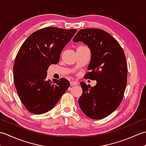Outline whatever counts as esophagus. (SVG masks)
<instances>
[{"mask_svg": "<svg viewBox=\"0 0 146 146\" xmlns=\"http://www.w3.org/2000/svg\"><path fill=\"white\" fill-rule=\"evenodd\" d=\"M78 83L76 82V81H74V80H72V81L70 82V85L71 86H74V85H78Z\"/></svg>", "mask_w": 146, "mask_h": 146, "instance_id": "obj_1", "label": "esophagus"}]
</instances>
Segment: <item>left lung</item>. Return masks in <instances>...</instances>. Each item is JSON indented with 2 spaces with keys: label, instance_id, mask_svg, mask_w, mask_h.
Segmentation results:
<instances>
[{
  "label": "left lung",
  "instance_id": "left-lung-1",
  "mask_svg": "<svg viewBox=\"0 0 146 146\" xmlns=\"http://www.w3.org/2000/svg\"><path fill=\"white\" fill-rule=\"evenodd\" d=\"M73 41H82L90 49L88 66L90 71L85 78L97 81L94 87L80 83L83 93L78 99L79 106L90 119H104L115 110L122 100L127 78L125 53L119 43L102 29L80 30Z\"/></svg>",
  "mask_w": 146,
  "mask_h": 146
}]
</instances>
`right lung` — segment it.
<instances>
[{
	"instance_id": "right-lung-1",
	"label": "right lung",
	"mask_w": 146,
	"mask_h": 146,
	"mask_svg": "<svg viewBox=\"0 0 146 146\" xmlns=\"http://www.w3.org/2000/svg\"><path fill=\"white\" fill-rule=\"evenodd\" d=\"M77 31L49 27L31 34L15 59L14 82L19 97L35 114L51 110L70 85L65 78L47 80V70L60 61L61 52Z\"/></svg>"
}]
</instances>
